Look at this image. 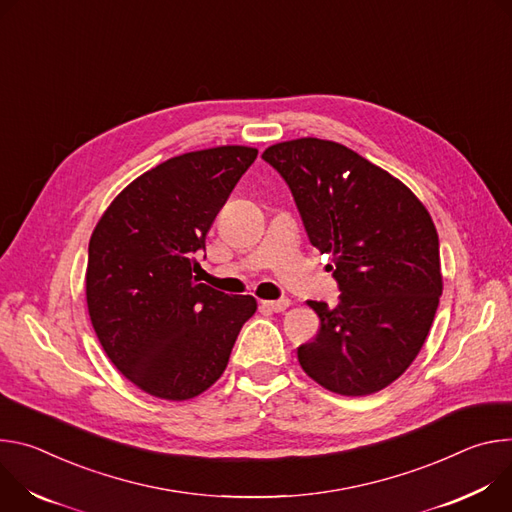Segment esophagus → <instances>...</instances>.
<instances>
[{
	"instance_id": "1",
	"label": "esophagus",
	"mask_w": 512,
	"mask_h": 512,
	"mask_svg": "<svg viewBox=\"0 0 512 512\" xmlns=\"http://www.w3.org/2000/svg\"><path fill=\"white\" fill-rule=\"evenodd\" d=\"M291 305L289 299H278V301H262L260 307L266 311H274V313H282L287 307Z\"/></svg>"
}]
</instances>
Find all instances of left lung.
Returning <instances> with one entry per match:
<instances>
[{
    "label": "left lung",
    "mask_w": 512,
    "mask_h": 512,
    "mask_svg": "<svg viewBox=\"0 0 512 512\" xmlns=\"http://www.w3.org/2000/svg\"><path fill=\"white\" fill-rule=\"evenodd\" d=\"M293 191L309 242L331 254L339 303L297 350L317 384L366 396L399 378L421 352L443 291L439 238L419 197L344 144L319 138L264 150Z\"/></svg>",
    "instance_id": "left-lung-1"
}]
</instances>
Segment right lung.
I'll use <instances>...</instances> for the list:
<instances>
[{"label":"right lung","mask_w":512,"mask_h":512,"mask_svg":"<svg viewBox=\"0 0 512 512\" xmlns=\"http://www.w3.org/2000/svg\"><path fill=\"white\" fill-rule=\"evenodd\" d=\"M250 146L187 152L146 170L109 203L89 240L85 297L111 364L164 401H189L230 362L252 295L193 276L195 252L256 160Z\"/></svg>","instance_id":"obj_1"}]
</instances>
